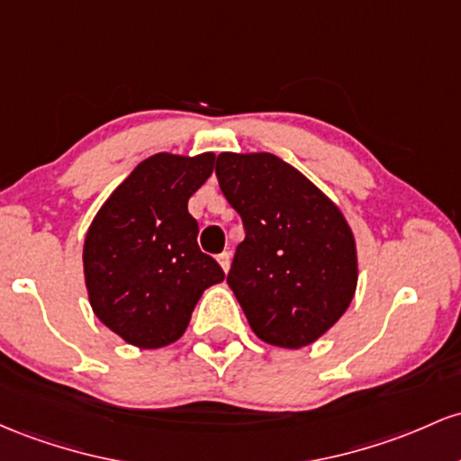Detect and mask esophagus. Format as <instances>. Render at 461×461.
<instances>
[{
  "label": "esophagus",
  "mask_w": 461,
  "mask_h": 461,
  "mask_svg": "<svg viewBox=\"0 0 461 461\" xmlns=\"http://www.w3.org/2000/svg\"><path fill=\"white\" fill-rule=\"evenodd\" d=\"M217 263H220L221 266V270L224 272H229V267H230V252H221V255H217Z\"/></svg>",
  "instance_id": "1"
}]
</instances>
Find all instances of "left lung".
<instances>
[{
  "instance_id": "1",
  "label": "left lung",
  "mask_w": 461,
  "mask_h": 461,
  "mask_svg": "<svg viewBox=\"0 0 461 461\" xmlns=\"http://www.w3.org/2000/svg\"><path fill=\"white\" fill-rule=\"evenodd\" d=\"M215 176L244 221L226 283L248 324L281 348L315 342L355 296V237L342 211L270 152H221Z\"/></svg>"
}]
</instances>
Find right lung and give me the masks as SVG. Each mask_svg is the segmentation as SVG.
<instances>
[{"label": "right lung", "instance_id": "1", "mask_svg": "<svg viewBox=\"0 0 461 461\" xmlns=\"http://www.w3.org/2000/svg\"><path fill=\"white\" fill-rule=\"evenodd\" d=\"M215 154H154L132 169L93 220L85 240L91 307L113 333L161 348L187 329L206 287L224 270L198 246L187 203L213 174Z\"/></svg>", "mask_w": 461, "mask_h": 461}]
</instances>
